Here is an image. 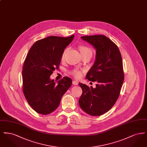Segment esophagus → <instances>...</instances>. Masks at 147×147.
I'll return each mask as SVG.
<instances>
[{
  "label": "esophagus",
  "instance_id": "1",
  "mask_svg": "<svg viewBox=\"0 0 147 147\" xmlns=\"http://www.w3.org/2000/svg\"><path fill=\"white\" fill-rule=\"evenodd\" d=\"M73 84L77 85L78 84V82H77V80H73Z\"/></svg>",
  "mask_w": 147,
  "mask_h": 147
}]
</instances>
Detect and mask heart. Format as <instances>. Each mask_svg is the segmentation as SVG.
<instances>
[{
  "label": "heart",
  "instance_id": "heart-1",
  "mask_svg": "<svg viewBox=\"0 0 147 147\" xmlns=\"http://www.w3.org/2000/svg\"><path fill=\"white\" fill-rule=\"evenodd\" d=\"M79 50L80 51V53L82 54V55H86V54H89V53H91L92 54V50L91 49H90L89 47L86 46H79ZM67 49H65L64 51L63 52V55L62 56V59H64V55L67 52ZM71 74L74 76L75 77H76L77 78H80V77L82 76V71L80 70H79L78 69H74V70L71 71Z\"/></svg>",
  "mask_w": 147,
  "mask_h": 147
}]
</instances>
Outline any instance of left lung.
<instances>
[{
    "instance_id": "obj_1",
    "label": "left lung",
    "mask_w": 147,
    "mask_h": 147,
    "mask_svg": "<svg viewBox=\"0 0 147 147\" xmlns=\"http://www.w3.org/2000/svg\"><path fill=\"white\" fill-rule=\"evenodd\" d=\"M96 49V59L86 78L96 82V88L79 83L82 94L79 100L81 109L97 116L109 111L118 99L124 80L122 57L117 46L104 35L81 37Z\"/></svg>"
}]
</instances>
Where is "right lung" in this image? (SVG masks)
I'll use <instances>...</instances> for the list:
<instances>
[{"label":"right lung","mask_w":147,"mask_h":147,"mask_svg":"<svg viewBox=\"0 0 147 147\" xmlns=\"http://www.w3.org/2000/svg\"><path fill=\"white\" fill-rule=\"evenodd\" d=\"M74 37L49 36L37 41L28 51L22 67V91L37 113L48 115L54 111L72 84L69 77L56 83L50 76L59 68L64 50Z\"/></svg>","instance_id":"1"}]
</instances>
